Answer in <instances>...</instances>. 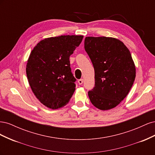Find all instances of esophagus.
Instances as JSON below:
<instances>
[{"label":"esophagus","mask_w":155,"mask_h":155,"mask_svg":"<svg viewBox=\"0 0 155 155\" xmlns=\"http://www.w3.org/2000/svg\"><path fill=\"white\" fill-rule=\"evenodd\" d=\"M83 83V79H79V80H78V83H79V85H82Z\"/></svg>","instance_id":"1"}]
</instances>
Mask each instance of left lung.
<instances>
[{"mask_svg":"<svg viewBox=\"0 0 155 155\" xmlns=\"http://www.w3.org/2000/svg\"><path fill=\"white\" fill-rule=\"evenodd\" d=\"M85 49L95 73V87L88 95L101 110L116 107L127 96L136 77V67L127 46L118 39L86 37Z\"/></svg>","mask_w":155,"mask_h":155,"instance_id":"left-lung-1","label":"left lung"}]
</instances>
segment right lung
<instances>
[{
  "mask_svg": "<svg viewBox=\"0 0 155 155\" xmlns=\"http://www.w3.org/2000/svg\"><path fill=\"white\" fill-rule=\"evenodd\" d=\"M83 35H61L41 40L31 51L26 75L32 92L49 109L66 105L76 89L70 56L81 43Z\"/></svg>",
  "mask_w": 155,
  "mask_h": 155,
  "instance_id": "1",
  "label": "right lung"
}]
</instances>
